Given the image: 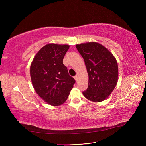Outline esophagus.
<instances>
[{
    "instance_id": "esophagus-1",
    "label": "esophagus",
    "mask_w": 146,
    "mask_h": 146,
    "mask_svg": "<svg viewBox=\"0 0 146 146\" xmlns=\"http://www.w3.org/2000/svg\"><path fill=\"white\" fill-rule=\"evenodd\" d=\"M74 78H75V80H76V82H77V81H78V76H74Z\"/></svg>"
}]
</instances>
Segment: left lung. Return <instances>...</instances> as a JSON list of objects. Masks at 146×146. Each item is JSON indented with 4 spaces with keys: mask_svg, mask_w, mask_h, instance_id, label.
Here are the masks:
<instances>
[{
    "mask_svg": "<svg viewBox=\"0 0 146 146\" xmlns=\"http://www.w3.org/2000/svg\"><path fill=\"white\" fill-rule=\"evenodd\" d=\"M85 61L89 77L88 86L83 94L92 102L107 99L117 82L118 66L112 54L104 46L96 42L76 45Z\"/></svg>",
    "mask_w": 146,
    "mask_h": 146,
    "instance_id": "left-lung-1",
    "label": "left lung"
}]
</instances>
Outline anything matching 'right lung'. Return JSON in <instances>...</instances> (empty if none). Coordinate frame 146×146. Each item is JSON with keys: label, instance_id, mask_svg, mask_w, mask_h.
I'll list each match as a JSON object with an SVG mask.
<instances>
[{"label": "right lung", "instance_id": "1", "mask_svg": "<svg viewBox=\"0 0 146 146\" xmlns=\"http://www.w3.org/2000/svg\"><path fill=\"white\" fill-rule=\"evenodd\" d=\"M69 48L68 45L47 44L37 53L30 66V77L35 90L51 105L63 104L76 83L63 63Z\"/></svg>", "mask_w": 146, "mask_h": 146}]
</instances>
